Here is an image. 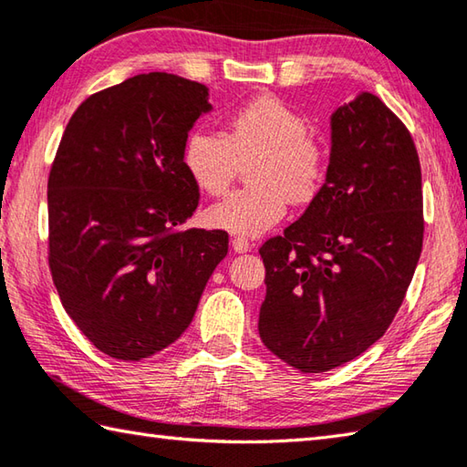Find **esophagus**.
Instances as JSON below:
<instances>
[{"label":"esophagus","instance_id":"1","mask_svg":"<svg viewBox=\"0 0 467 467\" xmlns=\"http://www.w3.org/2000/svg\"><path fill=\"white\" fill-rule=\"evenodd\" d=\"M232 250L235 254H245V252L252 250V245H250L248 240H244V237H234V240H232Z\"/></svg>","mask_w":467,"mask_h":467}]
</instances>
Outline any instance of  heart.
<instances>
[{"mask_svg": "<svg viewBox=\"0 0 467 467\" xmlns=\"http://www.w3.org/2000/svg\"><path fill=\"white\" fill-rule=\"evenodd\" d=\"M248 164L252 187L232 192L207 209V223L237 237H256L286 213V199L306 203L325 179V150L306 119L275 95H258L227 119L225 138L197 128L184 140L189 177L209 195H222Z\"/></svg>", "mask_w": 467, "mask_h": 467, "instance_id": "obj_1", "label": "heart"}]
</instances>
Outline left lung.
Instances as JSON below:
<instances>
[{
  "mask_svg": "<svg viewBox=\"0 0 467 467\" xmlns=\"http://www.w3.org/2000/svg\"><path fill=\"white\" fill-rule=\"evenodd\" d=\"M325 182L283 237L260 248L262 343L305 374L327 372L384 336L423 248L415 142L374 93L329 118Z\"/></svg>",
  "mask_w": 467,
  "mask_h": 467,
  "instance_id": "8db88e82",
  "label": "left lung"
}]
</instances>
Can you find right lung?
Returning <instances> with one entry per match:
<instances>
[{
    "label": "right lung",
    "mask_w": 467,
    "mask_h": 467,
    "mask_svg": "<svg viewBox=\"0 0 467 467\" xmlns=\"http://www.w3.org/2000/svg\"><path fill=\"white\" fill-rule=\"evenodd\" d=\"M209 89L148 73L91 95L68 119L48 177L50 270L93 346L138 362L177 341L217 264L222 230H179L199 203L182 162Z\"/></svg>",
    "instance_id": "right-lung-1"
}]
</instances>
